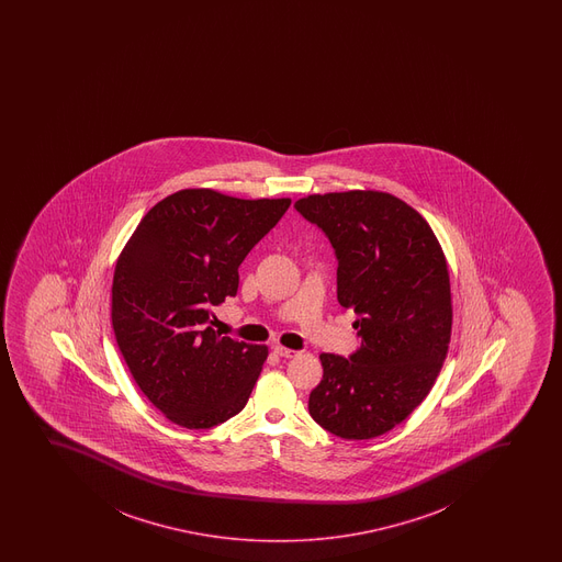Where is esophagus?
<instances>
[{"label": "esophagus", "mask_w": 562, "mask_h": 562, "mask_svg": "<svg viewBox=\"0 0 562 562\" xmlns=\"http://www.w3.org/2000/svg\"><path fill=\"white\" fill-rule=\"evenodd\" d=\"M273 352L281 356V358H294V356H297V350L286 349L283 345H276V347H273Z\"/></svg>", "instance_id": "1"}]
</instances>
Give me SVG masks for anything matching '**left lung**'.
Wrapping results in <instances>:
<instances>
[{"instance_id":"left-lung-1","label":"left lung","mask_w":562,"mask_h":562,"mask_svg":"<svg viewBox=\"0 0 562 562\" xmlns=\"http://www.w3.org/2000/svg\"><path fill=\"white\" fill-rule=\"evenodd\" d=\"M337 257V300L358 315L350 358L321 355L310 414L341 439L381 437L426 400L452 336L445 252L414 207L382 191L310 194L294 204Z\"/></svg>"}]
</instances>
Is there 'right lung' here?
Masks as SVG:
<instances>
[{
    "label": "right lung",
    "instance_id": "obj_1",
    "mask_svg": "<svg viewBox=\"0 0 562 562\" xmlns=\"http://www.w3.org/2000/svg\"><path fill=\"white\" fill-rule=\"evenodd\" d=\"M291 199L246 201L181 189L157 202L117 257L112 328L143 394L188 429L246 407L268 347L221 337L213 305L238 292V268Z\"/></svg>",
    "mask_w": 562,
    "mask_h": 562
}]
</instances>
